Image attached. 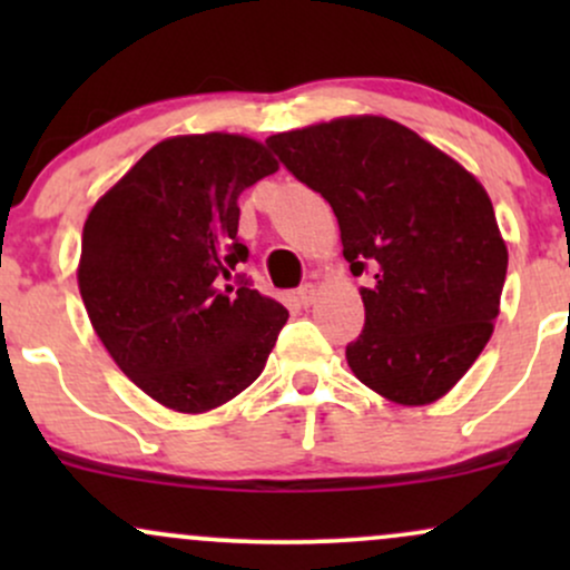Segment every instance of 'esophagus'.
Instances as JSON below:
<instances>
[{
  "label": "esophagus",
  "mask_w": 570,
  "mask_h": 570,
  "mask_svg": "<svg viewBox=\"0 0 570 570\" xmlns=\"http://www.w3.org/2000/svg\"><path fill=\"white\" fill-rule=\"evenodd\" d=\"M316 294H318L316 286H313V284H303V286H299V292H297V299H299V305L311 307L313 303H316Z\"/></svg>",
  "instance_id": "34e87169"
}]
</instances>
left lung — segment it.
I'll return each mask as SVG.
<instances>
[{"mask_svg": "<svg viewBox=\"0 0 570 570\" xmlns=\"http://www.w3.org/2000/svg\"><path fill=\"white\" fill-rule=\"evenodd\" d=\"M330 200L362 289L364 330L345 348L383 399L423 407L466 375L493 335L509 252L485 187L402 122L351 115L265 141Z\"/></svg>", "mask_w": 570, "mask_h": 570, "instance_id": "1", "label": "left lung"}]
</instances>
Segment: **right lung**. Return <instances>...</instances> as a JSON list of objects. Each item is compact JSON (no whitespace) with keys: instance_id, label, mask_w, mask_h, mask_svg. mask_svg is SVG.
Wrapping results in <instances>:
<instances>
[{"instance_id":"1","label":"right lung","mask_w":570,"mask_h":570,"mask_svg":"<svg viewBox=\"0 0 570 570\" xmlns=\"http://www.w3.org/2000/svg\"><path fill=\"white\" fill-rule=\"evenodd\" d=\"M278 160L240 134H187L155 144L90 208L77 284L115 364L174 412L217 410L248 389L289 311L230 286L238 195Z\"/></svg>"}]
</instances>
